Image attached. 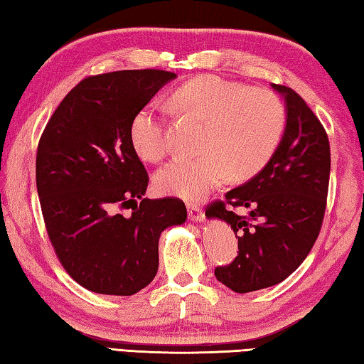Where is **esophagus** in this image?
Listing matches in <instances>:
<instances>
[{"instance_id":"obj_1","label":"esophagus","mask_w":364,"mask_h":364,"mask_svg":"<svg viewBox=\"0 0 364 364\" xmlns=\"http://www.w3.org/2000/svg\"><path fill=\"white\" fill-rule=\"evenodd\" d=\"M188 217L191 221H196V223H200V221L205 220V215L202 212L200 205L196 204H188Z\"/></svg>"}]
</instances>
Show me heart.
<instances>
[{"mask_svg": "<svg viewBox=\"0 0 364 364\" xmlns=\"http://www.w3.org/2000/svg\"><path fill=\"white\" fill-rule=\"evenodd\" d=\"M171 104L184 117L204 122L197 139L199 156L173 159L154 178L159 193L184 200H202L226 175L231 180L257 175L284 133V102L268 88L200 75L178 86ZM130 139L144 160L157 162L167 156L162 109L154 104L141 107L130 123Z\"/></svg>", "mask_w": 364, "mask_h": 364, "instance_id": "heart-1", "label": "heart"}]
</instances>
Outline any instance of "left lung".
Segmentation results:
<instances>
[{"label": "left lung", "instance_id": "obj_1", "mask_svg": "<svg viewBox=\"0 0 364 364\" xmlns=\"http://www.w3.org/2000/svg\"><path fill=\"white\" fill-rule=\"evenodd\" d=\"M284 97L286 128L267 167L228 191L207 208L208 218L231 225L239 255L215 268L220 282L237 294L260 291L297 269L321 230L328 197L331 151L321 122L294 90L271 83ZM250 208L254 224L225 204Z\"/></svg>", "mask_w": 364, "mask_h": 364}]
</instances>
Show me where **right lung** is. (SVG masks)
Here are the masks:
<instances>
[{
	"label": "right lung",
	"mask_w": 364,
	"mask_h": 364,
	"mask_svg": "<svg viewBox=\"0 0 364 364\" xmlns=\"http://www.w3.org/2000/svg\"><path fill=\"white\" fill-rule=\"evenodd\" d=\"M173 78L154 69L85 78L40 138L36 189L48 236L67 273L91 292L144 289L157 274L160 234L186 221L183 200L143 197L149 176L130 139L134 114Z\"/></svg>",
	"instance_id": "obj_1"
}]
</instances>
